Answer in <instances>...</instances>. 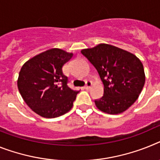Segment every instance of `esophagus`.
<instances>
[{"mask_svg": "<svg viewBox=\"0 0 160 160\" xmlns=\"http://www.w3.org/2000/svg\"><path fill=\"white\" fill-rule=\"evenodd\" d=\"M91 85H92V82H91L90 80H88V81H86V84H85V86H84V88H85L86 90H88V89L90 88Z\"/></svg>", "mask_w": 160, "mask_h": 160, "instance_id": "1", "label": "esophagus"}]
</instances>
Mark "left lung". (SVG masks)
Wrapping results in <instances>:
<instances>
[{
	"label": "left lung",
	"instance_id": "8db88e82",
	"mask_svg": "<svg viewBox=\"0 0 160 160\" xmlns=\"http://www.w3.org/2000/svg\"><path fill=\"white\" fill-rule=\"evenodd\" d=\"M81 53L94 66L104 85L102 98L94 101L98 109L111 115L128 109L145 84L146 76L140 59L108 44L82 49Z\"/></svg>",
	"mask_w": 160,
	"mask_h": 160
}]
</instances>
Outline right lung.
<instances>
[{
    "label": "right lung",
    "instance_id": "add662e5",
    "mask_svg": "<svg viewBox=\"0 0 160 160\" xmlns=\"http://www.w3.org/2000/svg\"><path fill=\"white\" fill-rule=\"evenodd\" d=\"M73 56L61 49H48L27 61L20 70L18 88L24 102L45 118L61 116L72 109L80 91L68 85L62 67Z\"/></svg>",
    "mask_w": 160,
    "mask_h": 160
}]
</instances>
